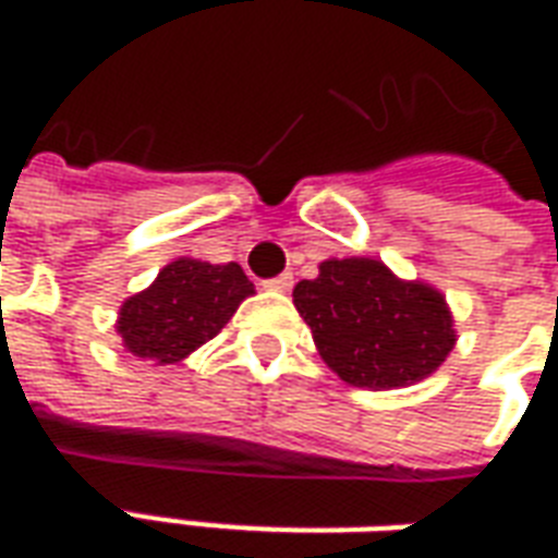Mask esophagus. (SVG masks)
Returning <instances> with one entry per match:
<instances>
[{
	"mask_svg": "<svg viewBox=\"0 0 558 558\" xmlns=\"http://www.w3.org/2000/svg\"><path fill=\"white\" fill-rule=\"evenodd\" d=\"M266 290H275V292H290L292 290V275L290 271H283V275H278V278H271L263 283Z\"/></svg>",
	"mask_w": 558,
	"mask_h": 558,
	"instance_id": "1",
	"label": "esophagus"
}]
</instances>
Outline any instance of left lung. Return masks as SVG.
<instances>
[{
  "mask_svg": "<svg viewBox=\"0 0 558 558\" xmlns=\"http://www.w3.org/2000/svg\"><path fill=\"white\" fill-rule=\"evenodd\" d=\"M323 362L355 388H400L430 376L454 350L445 295L400 280L371 256L326 259L314 280L292 290Z\"/></svg>",
  "mask_w": 558,
  "mask_h": 558,
  "instance_id": "1",
  "label": "left lung"
}]
</instances>
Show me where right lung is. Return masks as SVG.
Here are the masks:
<instances>
[{
    "label": "right lung",
    "instance_id": "obj_1",
    "mask_svg": "<svg viewBox=\"0 0 558 558\" xmlns=\"http://www.w3.org/2000/svg\"><path fill=\"white\" fill-rule=\"evenodd\" d=\"M254 295L239 263L211 266L203 259H172L148 290L125 299L116 331L128 352L155 364H175L218 335Z\"/></svg>",
    "mask_w": 558,
    "mask_h": 558
}]
</instances>
